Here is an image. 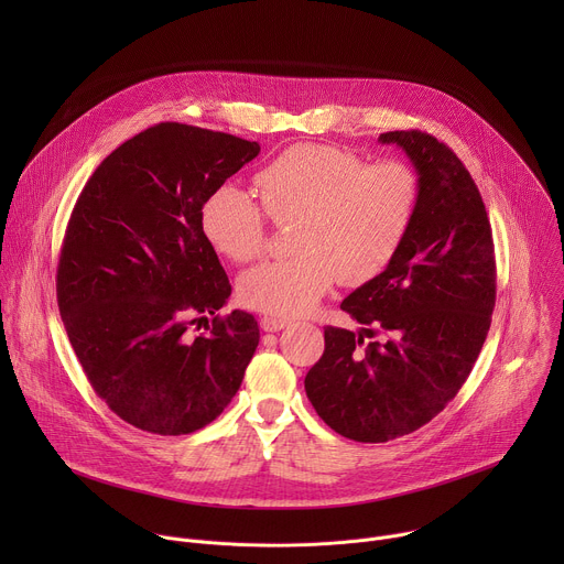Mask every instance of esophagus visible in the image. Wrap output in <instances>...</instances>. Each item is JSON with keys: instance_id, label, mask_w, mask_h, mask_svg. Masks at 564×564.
<instances>
[{"instance_id": "esophagus-1", "label": "esophagus", "mask_w": 564, "mask_h": 564, "mask_svg": "<svg viewBox=\"0 0 564 564\" xmlns=\"http://www.w3.org/2000/svg\"><path fill=\"white\" fill-rule=\"evenodd\" d=\"M290 326V321L288 318H281V316H263L261 318V328L265 330V333H279V330H283V328H288Z\"/></svg>"}]
</instances>
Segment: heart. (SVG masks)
Here are the masks:
<instances>
[{
	"mask_svg": "<svg viewBox=\"0 0 564 564\" xmlns=\"http://www.w3.org/2000/svg\"><path fill=\"white\" fill-rule=\"evenodd\" d=\"M257 187L276 225H296V257L265 261L238 279L246 305L299 316L312 310L335 281L364 285L399 254L420 212L422 185L404 160L368 165L348 149L294 144L259 172ZM200 227L225 259H257L268 240L261 205L236 185H220L203 203Z\"/></svg>",
	"mask_w": 564,
	"mask_h": 564,
	"instance_id": "heart-1",
	"label": "heart"
}]
</instances>
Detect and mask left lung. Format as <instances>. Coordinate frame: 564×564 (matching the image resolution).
<instances>
[{"mask_svg":"<svg viewBox=\"0 0 564 564\" xmlns=\"http://www.w3.org/2000/svg\"><path fill=\"white\" fill-rule=\"evenodd\" d=\"M420 176L413 229L394 261L344 299L361 333L326 328L305 375L316 415L355 442H388L429 424L466 381L496 305L491 223L462 160L422 131H388ZM384 335L362 346L364 336Z\"/></svg>","mask_w":564,"mask_h":564,"instance_id":"8db88e82","label":"left lung"}]
</instances>
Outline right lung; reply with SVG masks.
I'll return each instance as SVG.
<instances>
[{"mask_svg":"<svg viewBox=\"0 0 564 564\" xmlns=\"http://www.w3.org/2000/svg\"><path fill=\"white\" fill-rule=\"evenodd\" d=\"M261 151L160 122L111 151L79 194L57 265V305L87 379L127 424L187 435L214 422L259 346L250 312L214 316L229 279L200 227L209 192Z\"/></svg>","mask_w":564,"mask_h":564,"instance_id":"obj_1","label":"right lung"}]
</instances>
